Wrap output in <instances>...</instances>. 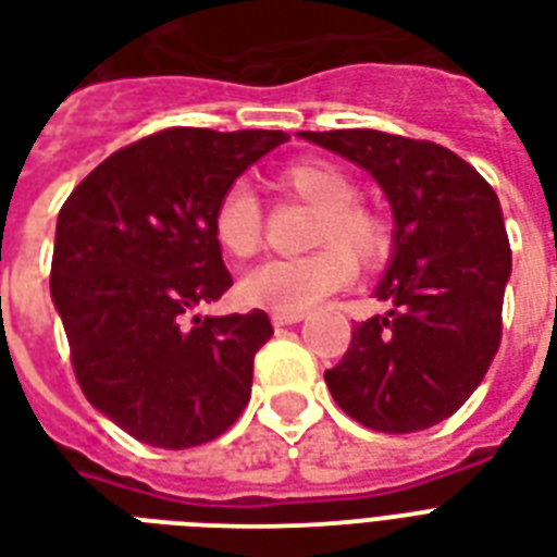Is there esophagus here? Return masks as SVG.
Instances as JSON below:
<instances>
[{
  "instance_id": "34e87169",
  "label": "esophagus",
  "mask_w": 557,
  "mask_h": 557,
  "mask_svg": "<svg viewBox=\"0 0 557 557\" xmlns=\"http://www.w3.org/2000/svg\"><path fill=\"white\" fill-rule=\"evenodd\" d=\"M301 319L305 313H273V325H296Z\"/></svg>"
}]
</instances>
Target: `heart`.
I'll list each match as a JSON object with an SVG mask.
<instances>
[{"instance_id":"obj_1","label":"heart","mask_w":557,"mask_h":557,"mask_svg":"<svg viewBox=\"0 0 557 557\" xmlns=\"http://www.w3.org/2000/svg\"><path fill=\"white\" fill-rule=\"evenodd\" d=\"M275 185L290 200L317 211L308 244L322 249L287 261H264L240 278L238 293L252 308L305 313L351 278L348 256L357 264H377L389 249V235L372 209L355 202L357 188L351 176L331 162H293L275 176ZM211 235L226 256L238 261L256 256L264 235V211L247 185H232L220 194L211 211Z\"/></svg>"}]
</instances>
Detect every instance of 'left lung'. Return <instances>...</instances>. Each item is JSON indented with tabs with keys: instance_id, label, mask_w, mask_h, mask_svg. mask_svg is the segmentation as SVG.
Returning <instances> with one entry per match:
<instances>
[{
	"instance_id": "1",
	"label": "left lung",
	"mask_w": 557,
	"mask_h": 557,
	"mask_svg": "<svg viewBox=\"0 0 557 557\" xmlns=\"http://www.w3.org/2000/svg\"><path fill=\"white\" fill-rule=\"evenodd\" d=\"M374 176L392 206V258L374 296L386 317L355 325L325 383L377 433H418L450 418L488 372L511 275L494 188L435 141L381 131H301Z\"/></svg>"
}]
</instances>
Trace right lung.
I'll use <instances>...</instances> for the list:
<instances>
[{
	"label": "right lung",
	"mask_w": 557,
	"mask_h": 557,
	"mask_svg": "<svg viewBox=\"0 0 557 557\" xmlns=\"http://www.w3.org/2000/svg\"><path fill=\"white\" fill-rule=\"evenodd\" d=\"M282 131L174 127L103 159L58 214L51 299L86 400L124 433L185 450L226 433L252 392L264 310L194 317L232 287L211 211Z\"/></svg>",
	"instance_id": "1"
}]
</instances>
